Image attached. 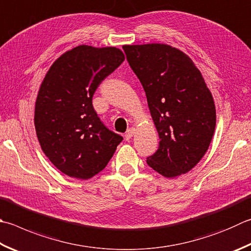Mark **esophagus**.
Returning <instances> with one entry per match:
<instances>
[{
	"label": "esophagus",
	"instance_id": "obj_1",
	"mask_svg": "<svg viewBox=\"0 0 251 251\" xmlns=\"http://www.w3.org/2000/svg\"><path fill=\"white\" fill-rule=\"evenodd\" d=\"M134 133H135V130L133 129V127H131V129H129V130H127L126 131V140L127 141V140H130L131 138H132V136H133L134 135Z\"/></svg>",
	"mask_w": 251,
	"mask_h": 251
}]
</instances>
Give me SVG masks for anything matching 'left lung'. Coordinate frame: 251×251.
Masks as SVG:
<instances>
[{
	"instance_id": "left-lung-1",
	"label": "left lung",
	"mask_w": 251,
	"mask_h": 251,
	"mask_svg": "<svg viewBox=\"0 0 251 251\" xmlns=\"http://www.w3.org/2000/svg\"><path fill=\"white\" fill-rule=\"evenodd\" d=\"M126 60L145 91L159 136L146 159L166 178L186 174L200 162L213 138V96L189 56L165 44L125 45Z\"/></svg>"
}]
</instances>
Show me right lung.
<instances>
[{"label": "right lung", "mask_w": 251, "mask_h": 251, "mask_svg": "<svg viewBox=\"0 0 251 251\" xmlns=\"http://www.w3.org/2000/svg\"><path fill=\"white\" fill-rule=\"evenodd\" d=\"M125 61L116 47L81 45L51 65L35 105V129L42 152L60 172L86 180L107 166L124 140L103 126L93 95Z\"/></svg>", "instance_id": "1"}]
</instances>
